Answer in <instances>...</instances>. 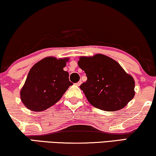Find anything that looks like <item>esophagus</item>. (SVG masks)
Wrapping results in <instances>:
<instances>
[{
	"instance_id": "esophagus-1",
	"label": "esophagus",
	"mask_w": 156,
	"mask_h": 156,
	"mask_svg": "<svg viewBox=\"0 0 156 156\" xmlns=\"http://www.w3.org/2000/svg\"><path fill=\"white\" fill-rule=\"evenodd\" d=\"M81 83H82V81H81V80H79V81H78V83H76V85L78 86H79Z\"/></svg>"
}]
</instances>
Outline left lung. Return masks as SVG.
<instances>
[{
    "instance_id": "1",
    "label": "left lung",
    "mask_w": 156,
    "mask_h": 156,
    "mask_svg": "<svg viewBox=\"0 0 156 156\" xmlns=\"http://www.w3.org/2000/svg\"><path fill=\"white\" fill-rule=\"evenodd\" d=\"M78 64L87 77L80 88L94 107L105 111H116L134 98V78L114 59L99 54L94 57H81Z\"/></svg>"
}]
</instances>
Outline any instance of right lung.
I'll use <instances>...</instances> for the list:
<instances>
[{"label": "right lung", "mask_w": 156, "mask_h": 156, "mask_svg": "<svg viewBox=\"0 0 156 156\" xmlns=\"http://www.w3.org/2000/svg\"><path fill=\"white\" fill-rule=\"evenodd\" d=\"M67 58L46 57L30 70L20 91L22 102L33 111H43L61 99L73 83L69 73L63 70Z\"/></svg>", "instance_id": "1"}]
</instances>
